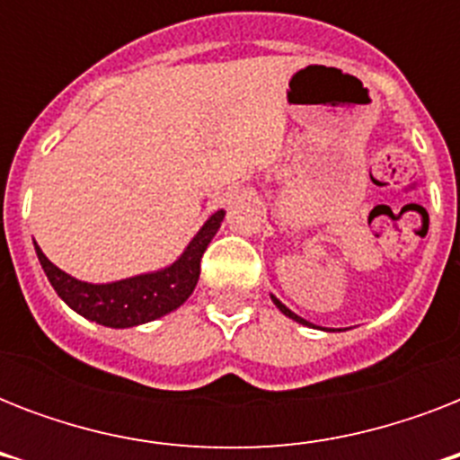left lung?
Returning <instances> with one entry per match:
<instances>
[{
    "mask_svg": "<svg viewBox=\"0 0 460 460\" xmlns=\"http://www.w3.org/2000/svg\"><path fill=\"white\" fill-rule=\"evenodd\" d=\"M272 301H274V305L279 307L281 313L287 314V317H291V320H294V322H298V324H305V327H313V324H310V322H307V320H303V317H298V314H296L294 310H288V307L284 305V303H281L279 298H277V296H272Z\"/></svg>",
    "mask_w": 460,
    "mask_h": 460,
    "instance_id": "1",
    "label": "left lung"
}]
</instances>
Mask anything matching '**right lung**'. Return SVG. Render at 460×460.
Wrapping results in <instances>:
<instances>
[{
  "label": "right lung",
  "instance_id": "1",
  "mask_svg": "<svg viewBox=\"0 0 460 460\" xmlns=\"http://www.w3.org/2000/svg\"><path fill=\"white\" fill-rule=\"evenodd\" d=\"M224 215H226L224 209H217L215 215H209L208 222L202 224L172 265L155 270V272L107 281V284L75 279L54 265L35 241L32 243H35V252H38L47 279L71 310L102 327L128 329L159 320L188 301V296L193 294L195 284L200 279L202 252L208 251L209 241L222 226Z\"/></svg>",
  "mask_w": 460,
  "mask_h": 460
}]
</instances>
